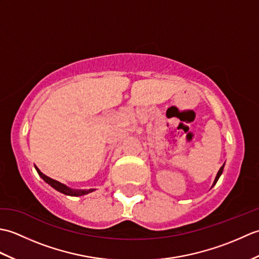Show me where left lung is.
<instances>
[{
  "label": "left lung",
  "mask_w": 259,
  "mask_h": 259,
  "mask_svg": "<svg viewBox=\"0 0 259 259\" xmlns=\"http://www.w3.org/2000/svg\"><path fill=\"white\" fill-rule=\"evenodd\" d=\"M224 166H225V163L223 164V166L221 167V169H219V171L217 172V176H216V178H214V181H213V184H212V187L216 185V183L218 181V179H219V177H221L222 176V174H223V170H224Z\"/></svg>",
  "instance_id": "1"
}]
</instances>
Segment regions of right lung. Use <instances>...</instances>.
Masks as SVG:
<instances>
[{
    "instance_id": "obj_1",
    "label": "right lung",
    "mask_w": 259,
    "mask_h": 259,
    "mask_svg": "<svg viewBox=\"0 0 259 259\" xmlns=\"http://www.w3.org/2000/svg\"><path fill=\"white\" fill-rule=\"evenodd\" d=\"M35 169H36L38 176H40V177L43 180H45L47 184H49V185L52 187V188H54V189L60 191V192H62V194H64V195L78 197V196L87 195V194H89V192H92L93 190H95V189H72V188H69L68 186H65V185H63L61 183H59V181L54 180V179H52L50 177H48V176H46L45 174H42L40 171V169H38L37 167H35Z\"/></svg>"
}]
</instances>
